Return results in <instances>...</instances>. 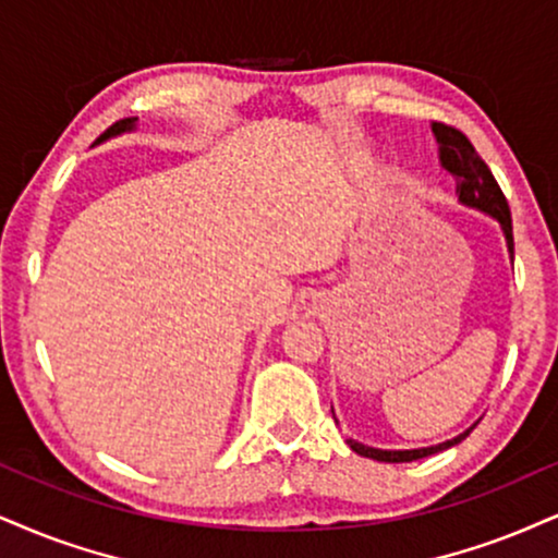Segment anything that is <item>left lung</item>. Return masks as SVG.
Masks as SVG:
<instances>
[{"label": "left lung", "mask_w": 558, "mask_h": 558, "mask_svg": "<svg viewBox=\"0 0 558 558\" xmlns=\"http://www.w3.org/2000/svg\"><path fill=\"white\" fill-rule=\"evenodd\" d=\"M432 132H435L439 142V160H442L445 170H450V173L458 178V189H456L458 204L469 206V209H476L481 215H489L494 222L499 225L501 235H505V243H507V253H510V260H514L510 206H507V198L501 194L499 183L494 181L489 165L481 160V155L469 142V136L460 134L458 129L445 126V123H432ZM473 426H469L465 432H460L458 437L445 439V442L429 445V447H414V450H383V447H369L364 442H356L352 437L347 439V445L352 447L356 456L380 460V463H411V460L429 458L435 456V452L447 450V447L463 442V439L473 432Z\"/></svg>", "instance_id": "8db88e82"}]
</instances>
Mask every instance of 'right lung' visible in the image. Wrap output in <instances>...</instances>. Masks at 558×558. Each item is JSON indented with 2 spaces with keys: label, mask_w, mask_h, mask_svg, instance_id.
Listing matches in <instances>:
<instances>
[{
  "label": "right lung",
  "mask_w": 558,
  "mask_h": 558,
  "mask_svg": "<svg viewBox=\"0 0 558 558\" xmlns=\"http://www.w3.org/2000/svg\"><path fill=\"white\" fill-rule=\"evenodd\" d=\"M136 123H140V119H136V116H132V119H123V121H119V123H113V126L108 129V132L100 136L98 144L108 142V140H113V136H121V134H132V132H136Z\"/></svg>",
  "instance_id": "add662e5"
}]
</instances>
